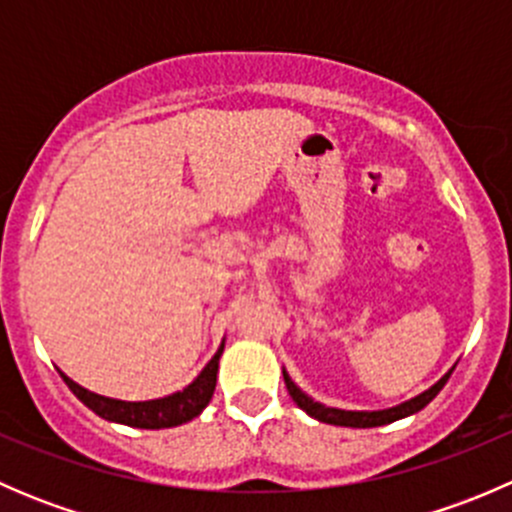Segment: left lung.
Returning a JSON list of instances; mask_svg holds the SVG:
<instances>
[{"label":"left lung","mask_w":512,"mask_h":512,"mask_svg":"<svg viewBox=\"0 0 512 512\" xmlns=\"http://www.w3.org/2000/svg\"><path fill=\"white\" fill-rule=\"evenodd\" d=\"M451 374H453V369L446 371V374H443L441 379H438L436 384L431 386V389H426V391H423V394L414 396V399L404 401V404L391 406V409H381V411H344V409H332V406H324V404H319V401H314L312 396L304 394V391L299 389V386L294 384L292 379H289L287 371L282 369V376H285V384H287L289 396H292V401L299 406V409L307 411L309 416L317 418V421H322V423H332V426H349V428L386 426V423H394V421H399V418H406V416L416 414V411H421L423 406L431 404V401L436 399V394L443 389V386H446L448 376H451Z\"/></svg>","instance_id":"left-lung-1"}]
</instances>
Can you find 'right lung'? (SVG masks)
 Returning <instances> with one entry per match:
<instances>
[{
    "instance_id": "1",
    "label": "right lung",
    "mask_w": 512,
    "mask_h": 512,
    "mask_svg": "<svg viewBox=\"0 0 512 512\" xmlns=\"http://www.w3.org/2000/svg\"><path fill=\"white\" fill-rule=\"evenodd\" d=\"M225 342L220 344V349L215 352L213 359L205 364V369L185 386L183 391H175V394L163 396V399H151V401H121V399H108V396L94 394V391L84 389L76 381H71L64 371H59L61 379L66 381L71 391L76 394V399L84 401L94 414H98L106 421L123 423V426L133 428H173L180 423L193 421L195 416L203 414L205 406L210 404L215 391V381H218V364L220 356H223Z\"/></svg>"
}]
</instances>
